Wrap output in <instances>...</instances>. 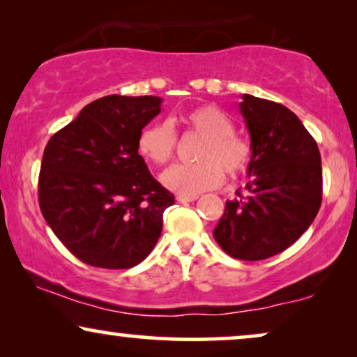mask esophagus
Instances as JSON below:
<instances>
[{
  "label": "esophagus",
  "mask_w": 357,
  "mask_h": 357,
  "mask_svg": "<svg viewBox=\"0 0 357 357\" xmlns=\"http://www.w3.org/2000/svg\"><path fill=\"white\" fill-rule=\"evenodd\" d=\"M195 199H198V195H193V197H188V195H178L177 202L180 203H192Z\"/></svg>",
  "instance_id": "34e87169"
}]
</instances>
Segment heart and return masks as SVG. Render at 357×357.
Returning <instances> with one entry per match:
<instances>
[{
  "mask_svg": "<svg viewBox=\"0 0 357 357\" xmlns=\"http://www.w3.org/2000/svg\"><path fill=\"white\" fill-rule=\"evenodd\" d=\"M183 123L202 135L195 164H174L165 169L160 180L178 195H199L222 183L224 172L237 177L247 169L250 149L245 141L234 133V121L216 105H199L183 115ZM177 133L170 121H153L141 130L138 149L143 158L162 165L174 155Z\"/></svg>",
  "mask_w": 357,
  "mask_h": 357,
  "instance_id": "obj_1",
  "label": "heart"
}]
</instances>
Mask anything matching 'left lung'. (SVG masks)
<instances>
[{
  "label": "left lung",
  "mask_w": 357,
  "mask_h": 357,
  "mask_svg": "<svg viewBox=\"0 0 357 357\" xmlns=\"http://www.w3.org/2000/svg\"><path fill=\"white\" fill-rule=\"evenodd\" d=\"M250 135L245 192L226 202L213 236L237 260L257 261L292 245L321 203V159L315 139L287 107L243 94Z\"/></svg>",
  "instance_id": "1"
}]
</instances>
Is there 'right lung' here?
Instances as JSON below:
<instances>
[{
    "instance_id": "right-lung-1",
    "label": "right lung",
    "mask_w": 357,
    "mask_h": 357,
    "mask_svg": "<svg viewBox=\"0 0 357 357\" xmlns=\"http://www.w3.org/2000/svg\"><path fill=\"white\" fill-rule=\"evenodd\" d=\"M155 96H107L48 141L38 204L68 250L87 265L125 270L149 255L174 195L138 154V136L160 114Z\"/></svg>"
}]
</instances>
